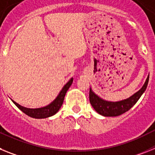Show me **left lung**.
I'll return each instance as SVG.
<instances>
[{
  "instance_id": "8db88e82",
  "label": "left lung",
  "mask_w": 155,
  "mask_h": 155,
  "mask_svg": "<svg viewBox=\"0 0 155 155\" xmlns=\"http://www.w3.org/2000/svg\"><path fill=\"white\" fill-rule=\"evenodd\" d=\"M149 76L147 77V80L145 81L143 87L140 90L136 92L132 96L127 99L122 100L120 102H108L105 100L102 99L101 98L96 95L90 87L89 91V100L90 103L92 105L94 110L100 115L104 116H118L124 114L131 109L135 104L137 103L139 98H140L143 93L144 92L147 88L148 84Z\"/></svg>"
}]
</instances>
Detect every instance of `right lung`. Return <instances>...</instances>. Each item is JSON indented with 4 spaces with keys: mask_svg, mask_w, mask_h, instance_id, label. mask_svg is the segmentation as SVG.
Wrapping results in <instances>:
<instances>
[{
    "mask_svg": "<svg viewBox=\"0 0 155 155\" xmlns=\"http://www.w3.org/2000/svg\"><path fill=\"white\" fill-rule=\"evenodd\" d=\"M72 82H73V78H71V80L64 86V87L62 88L61 92L59 93L58 96L55 98V100L53 101L50 105H46L45 107L39 108V109H28V108L23 107V106L18 105L14 101L13 102L15 104L16 106L20 110L22 111L23 113L28 115L30 117L35 119L47 118V117L55 115L58 112L59 109H61V105H63V102H64L66 93L69 89V87H71V84H72Z\"/></svg>",
    "mask_w": 155,
    "mask_h": 155,
    "instance_id": "obj_1",
    "label": "right lung"
}]
</instances>
